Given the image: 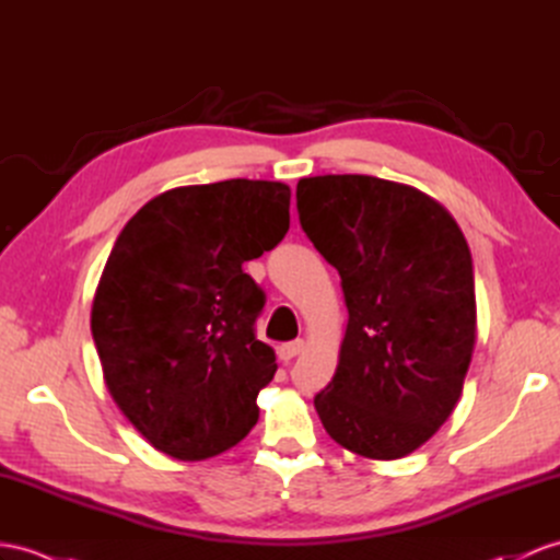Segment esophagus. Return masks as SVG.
Listing matches in <instances>:
<instances>
[{
	"instance_id": "obj_1",
	"label": "esophagus",
	"mask_w": 560,
	"mask_h": 560,
	"mask_svg": "<svg viewBox=\"0 0 560 560\" xmlns=\"http://www.w3.org/2000/svg\"><path fill=\"white\" fill-rule=\"evenodd\" d=\"M302 351H304V339H294V342L278 347V357H280V361H292Z\"/></svg>"
}]
</instances>
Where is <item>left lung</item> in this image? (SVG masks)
Wrapping results in <instances>:
<instances>
[{
	"instance_id": "8db88e82",
	"label": "left lung",
	"mask_w": 560,
	"mask_h": 560,
	"mask_svg": "<svg viewBox=\"0 0 560 560\" xmlns=\"http://www.w3.org/2000/svg\"><path fill=\"white\" fill-rule=\"evenodd\" d=\"M304 233L342 278L349 320L313 406L351 454H413L454 413L477 339L468 242L420 189L373 175L296 183Z\"/></svg>"
}]
</instances>
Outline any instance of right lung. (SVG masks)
<instances>
[{
    "label": "right lung",
    "mask_w": 560,
    "mask_h": 560,
    "mask_svg": "<svg viewBox=\"0 0 560 560\" xmlns=\"http://www.w3.org/2000/svg\"><path fill=\"white\" fill-rule=\"evenodd\" d=\"M290 187L185 185L122 228L92 302L112 399L156 452L203 460L247 438L278 371L254 337L264 292L242 270L290 230Z\"/></svg>",
    "instance_id": "1"
}]
</instances>
